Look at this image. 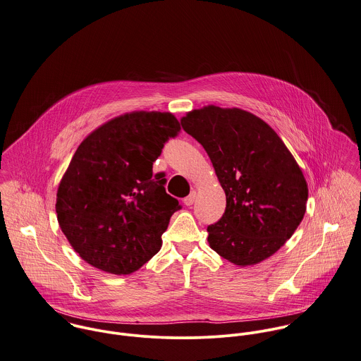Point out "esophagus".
<instances>
[{
  "instance_id": "1",
  "label": "esophagus",
  "mask_w": 361,
  "mask_h": 361,
  "mask_svg": "<svg viewBox=\"0 0 361 361\" xmlns=\"http://www.w3.org/2000/svg\"><path fill=\"white\" fill-rule=\"evenodd\" d=\"M195 198H197V194H195V191H192L187 198H184V204H185L187 207H191V205L195 202Z\"/></svg>"
}]
</instances>
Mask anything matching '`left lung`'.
I'll use <instances>...</instances> for the list:
<instances>
[{
	"label": "left lung",
	"mask_w": 361,
	"mask_h": 361,
	"mask_svg": "<svg viewBox=\"0 0 361 361\" xmlns=\"http://www.w3.org/2000/svg\"><path fill=\"white\" fill-rule=\"evenodd\" d=\"M207 150L226 194V211L208 226L212 250L234 265L274 255L301 223L308 188L278 134L241 109L208 106L181 118Z\"/></svg>",
	"instance_id": "8db88e82"
}]
</instances>
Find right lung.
I'll list each match as a JSON object with an SVG mask.
<instances>
[{
    "mask_svg": "<svg viewBox=\"0 0 361 361\" xmlns=\"http://www.w3.org/2000/svg\"><path fill=\"white\" fill-rule=\"evenodd\" d=\"M170 113L134 111L110 120L78 146L59 185L60 227L79 257L113 275L138 271L161 247L181 209L153 161L178 135Z\"/></svg>",
    "mask_w": 361,
    "mask_h": 361,
    "instance_id": "obj_1",
    "label": "right lung"
}]
</instances>
